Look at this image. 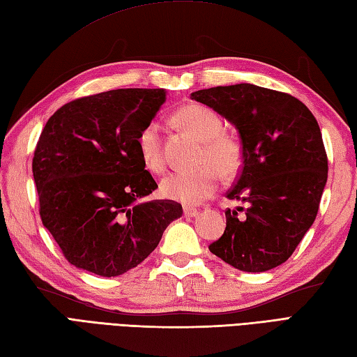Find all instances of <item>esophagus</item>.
Listing matches in <instances>:
<instances>
[{
  "mask_svg": "<svg viewBox=\"0 0 357 357\" xmlns=\"http://www.w3.org/2000/svg\"><path fill=\"white\" fill-rule=\"evenodd\" d=\"M184 215L188 218H195L199 215V210L198 208H193V207H184Z\"/></svg>",
  "mask_w": 357,
  "mask_h": 357,
  "instance_id": "34e87169",
  "label": "esophagus"
}]
</instances>
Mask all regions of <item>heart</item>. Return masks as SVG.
<instances>
[{
    "label": "heart",
    "instance_id": "heart-1",
    "mask_svg": "<svg viewBox=\"0 0 357 357\" xmlns=\"http://www.w3.org/2000/svg\"><path fill=\"white\" fill-rule=\"evenodd\" d=\"M176 121L202 142L199 162L192 172H176L162 179L161 193L165 198L195 206L215 193L219 172L224 176L236 174L242 165V147L234 136L224 132V123L215 110L202 104H188L178 110ZM138 150L142 164L151 173H161L165 167L161 126L150 121L138 135Z\"/></svg>",
    "mask_w": 357,
    "mask_h": 357
}]
</instances>
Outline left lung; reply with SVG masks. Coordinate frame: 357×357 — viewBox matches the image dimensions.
<instances>
[{
  "instance_id": "1",
  "label": "left lung",
  "mask_w": 357,
  "mask_h": 357,
  "mask_svg": "<svg viewBox=\"0 0 357 357\" xmlns=\"http://www.w3.org/2000/svg\"><path fill=\"white\" fill-rule=\"evenodd\" d=\"M208 105L238 128L241 174L225 210L224 234L208 250L234 268L261 273L284 264L313 225L328 176L322 133L304 102L253 84L198 90Z\"/></svg>"
}]
</instances>
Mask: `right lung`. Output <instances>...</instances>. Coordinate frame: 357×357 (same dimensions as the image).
I'll return each mask as SVG.
<instances>
[{"instance_id": "1", "label": "right lung", "mask_w": 357, "mask_h": 357, "mask_svg": "<svg viewBox=\"0 0 357 357\" xmlns=\"http://www.w3.org/2000/svg\"><path fill=\"white\" fill-rule=\"evenodd\" d=\"M164 101V89L109 90L64 104L44 126L32 161L40 216L75 267L123 275L183 216L174 201H142L158 184L138 135Z\"/></svg>"}]
</instances>
